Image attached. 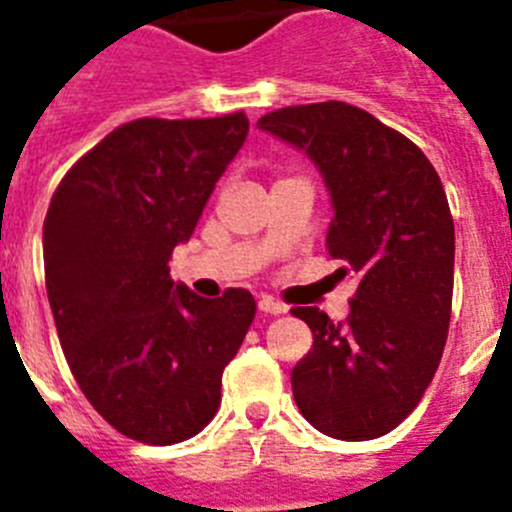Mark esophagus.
Returning a JSON list of instances; mask_svg holds the SVG:
<instances>
[{"mask_svg":"<svg viewBox=\"0 0 512 512\" xmlns=\"http://www.w3.org/2000/svg\"><path fill=\"white\" fill-rule=\"evenodd\" d=\"M259 310L266 312V315H282V312H287V305H282V302L274 300V297H261Z\"/></svg>","mask_w":512,"mask_h":512,"instance_id":"obj_1","label":"esophagus"}]
</instances>
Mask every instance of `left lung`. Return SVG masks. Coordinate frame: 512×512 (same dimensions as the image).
I'll return each instance as SVG.
<instances>
[{
    "label": "left lung",
    "mask_w": 512,
    "mask_h": 512,
    "mask_svg": "<svg viewBox=\"0 0 512 512\" xmlns=\"http://www.w3.org/2000/svg\"><path fill=\"white\" fill-rule=\"evenodd\" d=\"M259 128L318 166L333 205L328 253L359 282L343 323L292 310L312 330L292 369L297 408L325 436L379 438L413 413L446 346L454 220L443 184L413 140L354 104L284 107Z\"/></svg>",
    "instance_id": "obj_1"
}]
</instances>
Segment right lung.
I'll use <instances>...</instances> for the list:
<instances>
[{
	"instance_id": "right-lung-1",
	"label": "right lung",
	"mask_w": 512,
	"mask_h": 512,
	"mask_svg": "<svg viewBox=\"0 0 512 512\" xmlns=\"http://www.w3.org/2000/svg\"><path fill=\"white\" fill-rule=\"evenodd\" d=\"M246 135L243 112L125 122L71 166L45 215L63 354L92 408L133 441H187L215 418L256 315L246 289L207 300L169 274Z\"/></svg>"
}]
</instances>
